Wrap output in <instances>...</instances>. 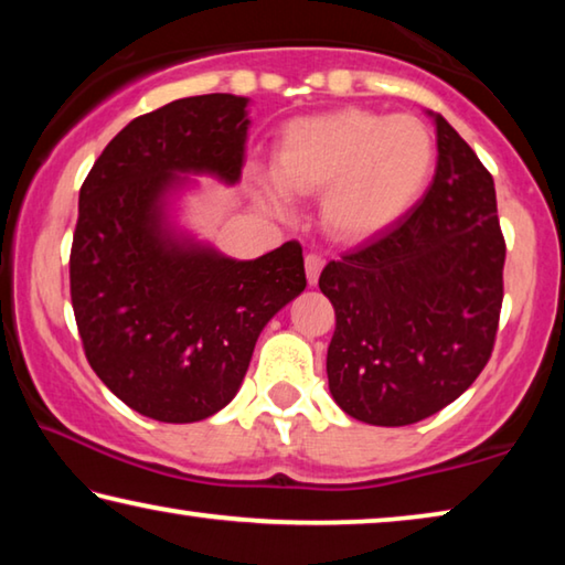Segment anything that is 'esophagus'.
<instances>
[{
	"instance_id": "esophagus-1",
	"label": "esophagus",
	"mask_w": 565,
	"mask_h": 565,
	"mask_svg": "<svg viewBox=\"0 0 565 565\" xmlns=\"http://www.w3.org/2000/svg\"><path fill=\"white\" fill-rule=\"evenodd\" d=\"M303 264H306V279H309V284L313 286V284L319 281V274H321V269H323V256L311 252V254H306Z\"/></svg>"
}]
</instances>
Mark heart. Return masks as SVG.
<instances>
[{
	"label": "heart",
	"mask_w": 565,
	"mask_h": 565,
	"mask_svg": "<svg viewBox=\"0 0 565 565\" xmlns=\"http://www.w3.org/2000/svg\"><path fill=\"white\" fill-rule=\"evenodd\" d=\"M434 161L436 147L424 121L347 107L291 121L281 131L276 169L254 167V179L276 209L291 204L289 191H323V224L333 236L359 242L411 212Z\"/></svg>",
	"instance_id": "1"
}]
</instances>
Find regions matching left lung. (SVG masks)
<instances>
[{
  "mask_svg": "<svg viewBox=\"0 0 565 565\" xmlns=\"http://www.w3.org/2000/svg\"><path fill=\"white\" fill-rule=\"evenodd\" d=\"M436 145L426 196L319 276L337 311L331 396L363 424L408 426L451 404L499 331L505 242L493 177L438 114Z\"/></svg>",
  "mask_w": 565,
  "mask_h": 565,
  "instance_id": "left-lung-1",
  "label": "left lung"
}]
</instances>
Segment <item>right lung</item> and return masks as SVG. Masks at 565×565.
<instances>
[{
    "mask_svg": "<svg viewBox=\"0 0 565 565\" xmlns=\"http://www.w3.org/2000/svg\"><path fill=\"white\" fill-rule=\"evenodd\" d=\"M246 102L202 94L141 114L79 189L70 291L84 353L114 396L164 424L224 408L266 321L306 286L299 242L236 262L164 226L179 174L242 177Z\"/></svg>",
    "mask_w": 565,
    "mask_h": 565,
    "instance_id": "add662e5",
    "label": "right lung"
}]
</instances>
